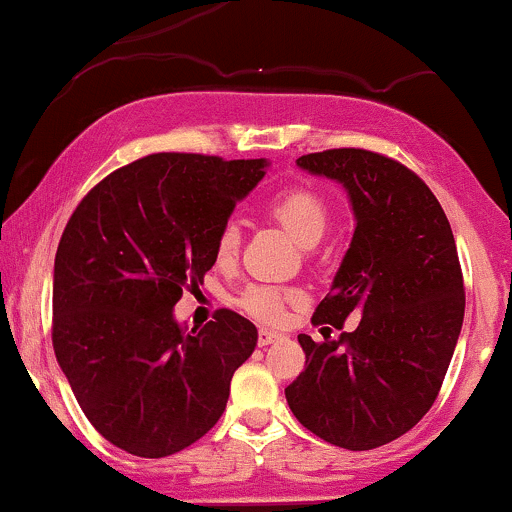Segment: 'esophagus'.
I'll use <instances>...</instances> for the list:
<instances>
[{
  "mask_svg": "<svg viewBox=\"0 0 512 512\" xmlns=\"http://www.w3.org/2000/svg\"><path fill=\"white\" fill-rule=\"evenodd\" d=\"M279 339H281V334H279V332L267 330V327H262V330H260V337H257V342H260V346H269V344L279 342Z\"/></svg>",
  "mask_w": 512,
  "mask_h": 512,
  "instance_id": "1",
  "label": "esophagus"
}]
</instances>
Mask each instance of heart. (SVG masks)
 <instances>
[{
    "label": "heart",
    "instance_id": "obj_1",
    "mask_svg": "<svg viewBox=\"0 0 512 512\" xmlns=\"http://www.w3.org/2000/svg\"><path fill=\"white\" fill-rule=\"evenodd\" d=\"M269 219H274L289 236L303 248H315L327 231L330 209L327 202L308 187H289L269 199ZM240 252V226L236 221H226L221 226L214 243V260L219 267H231ZM296 291L279 289V286L252 284L240 293V308L257 320H279L284 313V303L293 301Z\"/></svg>",
    "mask_w": 512,
    "mask_h": 512
}]
</instances>
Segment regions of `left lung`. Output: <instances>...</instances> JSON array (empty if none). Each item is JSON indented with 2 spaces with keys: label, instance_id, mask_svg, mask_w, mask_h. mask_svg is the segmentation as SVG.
Wrapping results in <instances>:
<instances>
[{
  "label": "left lung",
  "instance_id": "obj_1",
  "mask_svg": "<svg viewBox=\"0 0 512 512\" xmlns=\"http://www.w3.org/2000/svg\"><path fill=\"white\" fill-rule=\"evenodd\" d=\"M296 166L339 182L356 221L313 322L342 330L351 313L361 320L320 344L298 334L305 370L286 402L327 443L373 450L424 419L448 373L464 317L455 238L426 182L392 158L330 149Z\"/></svg>",
  "mask_w": 512,
  "mask_h": 512
}]
</instances>
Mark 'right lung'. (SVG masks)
Masks as SVG:
<instances>
[{"instance_id":"right-lung-1","label":"right lung","mask_w":512,"mask_h":512,"mask_svg":"<svg viewBox=\"0 0 512 512\" xmlns=\"http://www.w3.org/2000/svg\"><path fill=\"white\" fill-rule=\"evenodd\" d=\"M267 158L154 154L98 182L64 228L52 276V346L93 428L137 457L185 450L216 421L257 346L219 310L187 330L173 308L214 267V243Z\"/></svg>"}]
</instances>
